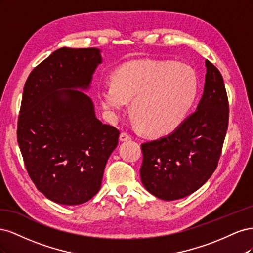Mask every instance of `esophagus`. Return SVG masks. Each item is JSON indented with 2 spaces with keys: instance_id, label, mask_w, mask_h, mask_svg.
<instances>
[{
  "instance_id": "obj_1",
  "label": "esophagus",
  "mask_w": 253,
  "mask_h": 253,
  "mask_svg": "<svg viewBox=\"0 0 253 253\" xmlns=\"http://www.w3.org/2000/svg\"><path fill=\"white\" fill-rule=\"evenodd\" d=\"M132 138V136L129 135L127 132H121L120 133V136H119V139L121 141H126V140H129Z\"/></svg>"
}]
</instances>
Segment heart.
<instances>
[{
    "instance_id": "obj_1",
    "label": "heart",
    "mask_w": 253,
    "mask_h": 253,
    "mask_svg": "<svg viewBox=\"0 0 253 253\" xmlns=\"http://www.w3.org/2000/svg\"><path fill=\"white\" fill-rule=\"evenodd\" d=\"M112 80L98 90L102 108L115 116L132 101L133 118L144 133L153 136L177 127L198 91L195 72L172 61H133L116 70Z\"/></svg>"
}]
</instances>
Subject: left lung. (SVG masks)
Listing matches in <instances>:
<instances>
[{
    "label": "left lung",
    "instance_id": "1",
    "mask_svg": "<svg viewBox=\"0 0 253 253\" xmlns=\"http://www.w3.org/2000/svg\"><path fill=\"white\" fill-rule=\"evenodd\" d=\"M197 110L173 133L141 144L140 177L151 194L175 201L192 194L215 171L229 121V102L219 71L206 60Z\"/></svg>",
    "mask_w": 253,
    "mask_h": 253
}]
</instances>
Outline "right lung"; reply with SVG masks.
Segmentation results:
<instances>
[{
  "label": "right lung",
  "mask_w": 253,
  "mask_h": 253,
  "mask_svg": "<svg viewBox=\"0 0 253 253\" xmlns=\"http://www.w3.org/2000/svg\"><path fill=\"white\" fill-rule=\"evenodd\" d=\"M97 48L62 47L37 65L23 90L17 137L30 179L48 200L80 205L100 190L119 131L95 116L87 88Z\"/></svg>",
  "instance_id": "obj_1"
}]
</instances>
